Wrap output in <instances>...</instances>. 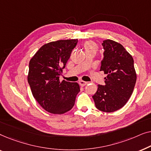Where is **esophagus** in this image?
<instances>
[{"instance_id":"esophagus-1","label":"esophagus","mask_w":151,"mask_h":151,"mask_svg":"<svg viewBox=\"0 0 151 151\" xmlns=\"http://www.w3.org/2000/svg\"><path fill=\"white\" fill-rule=\"evenodd\" d=\"M78 83H79V84L81 86H85L86 84H87V82L85 81H83V80H80Z\"/></svg>"}]
</instances>
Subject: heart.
I'll return each mask as SVG.
<instances>
[{"instance_id": "b5f03b06", "label": "heart", "mask_w": 151, "mask_h": 151, "mask_svg": "<svg viewBox=\"0 0 151 151\" xmlns=\"http://www.w3.org/2000/svg\"><path fill=\"white\" fill-rule=\"evenodd\" d=\"M84 47L86 51L90 50L96 51L97 49H98V47H97L96 43L94 42H92V41H87V42H86L84 43Z\"/></svg>"}]
</instances>
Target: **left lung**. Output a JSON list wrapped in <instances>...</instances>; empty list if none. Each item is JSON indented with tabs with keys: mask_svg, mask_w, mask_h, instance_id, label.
<instances>
[{
	"mask_svg": "<svg viewBox=\"0 0 151 151\" xmlns=\"http://www.w3.org/2000/svg\"><path fill=\"white\" fill-rule=\"evenodd\" d=\"M100 71L107 74L105 85L98 84L93 96L96 108L104 112H113L124 106L133 93L136 82L133 57L122 45L105 40Z\"/></svg>",
	"mask_w": 151,
	"mask_h": 151,
	"instance_id": "obj_1",
	"label": "left lung"
}]
</instances>
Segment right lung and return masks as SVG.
<instances>
[{
    "label": "right lung",
    "mask_w": 151,
    "mask_h": 151,
    "mask_svg": "<svg viewBox=\"0 0 151 151\" xmlns=\"http://www.w3.org/2000/svg\"><path fill=\"white\" fill-rule=\"evenodd\" d=\"M78 42V39H72L45 44L29 64L27 80L33 96L49 113L63 114L75 104L80 91L79 84L65 80L60 82V76Z\"/></svg>",
    "instance_id": "obj_1"
}]
</instances>
